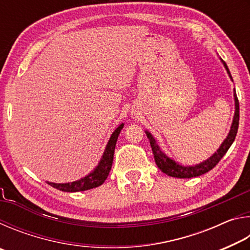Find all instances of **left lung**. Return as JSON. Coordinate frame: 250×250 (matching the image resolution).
I'll use <instances>...</instances> for the list:
<instances>
[{"instance_id": "1", "label": "left lung", "mask_w": 250, "mask_h": 250, "mask_svg": "<svg viewBox=\"0 0 250 250\" xmlns=\"http://www.w3.org/2000/svg\"><path fill=\"white\" fill-rule=\"evenodd\" d=\"M221 62H223L224 67L227 71L228 76H229L230 80L232 82V77L230 75V71L228 69V67L226 65V62L223 61V59L219 57ZM234 100H235V113H234V118H232V122L230 125V130L228 132L227 137L225 140L223 141L221 146L218 147L217 151L215 153L211 154L208 159L203 161V162L195 164V166H182L181 163L176 162L173 159H171L170 156L167 155L161 149L160 146L158 145V142L154 139L153 135L151 134V132L146 130V134L147 139L150 140V145L152 147V152L154 154V160L158 167L163 173H166L167 175L172 176V177H179V179H191V177H196L200 176L202 174H205L206 172L210 171L216 164L221 161L224 155L226 154V152L229 149L230 146L234 142L236 134H237V130H238V125H239V103L238 99H237L236 96V90L234 89Z\"/></svg>"}]
</instances>
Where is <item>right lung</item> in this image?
<instances>
[{"mask_svg":"<svg viewBox=\"0 0 250 250\" xmlns=\"http://www.w3.org/2000/svg\"><path fill=\"white\" fill-rule=\"evenodd\" d=\"M125 124H121L118 128L113 131L111 137L109 138V141L105 146V149L103 153V156L99 161L98 166L92 170L89 174L84 175L82 179L74 182H68V183H54V182H48L47 183L53 186V188L59 189L62 192H82L98 188L107 179L109 172L111 170L113 154H115V147L118 140V137L124 128Z\"/></svg>","mask_w":250,"mask_h":250,"instance_id":"1","label":"right lung"}]
</instances>
